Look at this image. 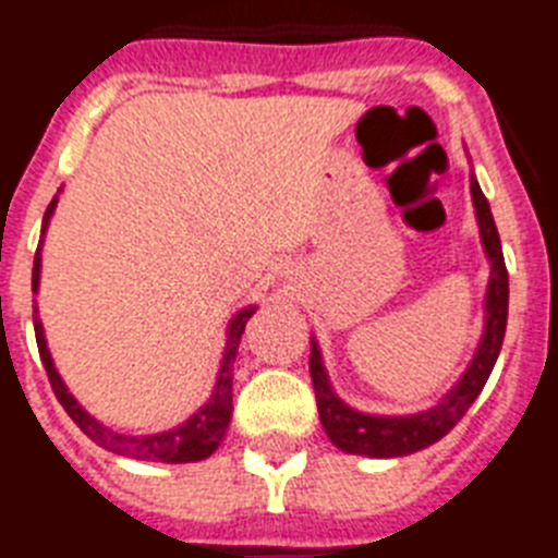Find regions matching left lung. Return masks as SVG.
<instances>
[{
	"instance_id": "left-lung-1",
	"label": "left lung",
	"mask_w": 558,
	"mask_h": 558,
	"mask_svg": "<svg viewBox=\"0 0 558 558\" xmlns=\"http://www.w3.org/2000/svg\"><path fill=\"white\" fill-rule=\"evenodd\" d=\"M472 201H475L477 223H481L483 248L492 263L489 293H486V332H483L481 349L470 363L466 374L456 388L445 397V402L416 416H366L352 408H347L332 393L324 372L322 354L313 343L310 352V374H313L315 402H318V416L332 438V445L352 456H372V458H393L408 456V452L425 450L436 445L438 438H445L452 427L461 422V416L470 411V405L483 391L489 379L495 360L500 354L502 335H506V318H509V270L502 263L500 234H497L495 218L489 211V201L483 198L481 186L472 179Z\"/></svg>"
}]
</instances>
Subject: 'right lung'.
<instances>
[{
  "mask_svg": "<svg viewBox=\"0 0 558 558\" xmlns=\"http://www.w3.org/2000/svg\"><path fill=\"white\" fill-rule=\"evenodd\" d=\"M56 201L47 206V215H44V229H47L49 218H52V209H56ZM38 270H41V248L36 251V263H33V290H38ZM254 315V307L243 310L240 315H234V322L229 327V340H226V352H223V363H220L218 372V386H215V393L211 399L201 408L198 413L192 418H186L184 425L172 427L167 433H156V436H125V433L108 430L102 427L97 418L88 416L81 405H77V399L66 391L63 386V379L58 377L56 366H52V357H49L47 340H44V329L41 322H38V310L33 307V324H36V343H38V354H41V363L47 368L49 386L56 391L58 402L63 405V411L72 416L77 427L86 433L95 445L106 447V450L117 452V456L125 458H136V461H161V463H190V461H204L209 458L211 452L218 450V445L223 441L226 427L231 422V377H234V357H236V347H240V335L245 332V324Z\"/></svg>",
  "mask_w": 558,
  "mask_h": 558,
  "instance_id": "add662e5",
  "label": "right lung"
}]
</instances>
